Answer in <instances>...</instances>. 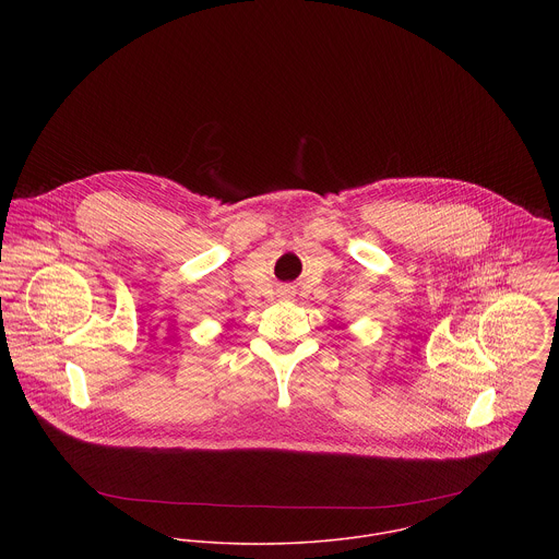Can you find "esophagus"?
Returning <instances> with one entry per match:
<instances>
[{
  "mask_svg": "<svg viewBox=\"0 0 559 559\" xmlns=\"http://www.w3.org/2000/svg\"><path fill=\"white\" fill-rule=\"evenodd\" d=\"M282 295H284V297H290V290H284Z\"/></svg>",
  "mask_w": 559,
  "mask_h": 559,
  "instance_id": "esophagus-1",
  "label": "esophagus"
}]
</instances>
